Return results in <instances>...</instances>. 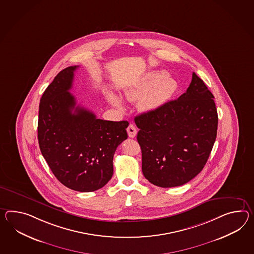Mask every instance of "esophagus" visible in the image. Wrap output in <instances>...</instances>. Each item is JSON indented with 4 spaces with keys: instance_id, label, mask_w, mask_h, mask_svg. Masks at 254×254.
<instances>
[{
    "instance_id": "1",
    "label": "esophagus",
    "mask_w": 254,
    "mask_h": 254,
    "mask_svg": "<svg viewBox=\"0 0 254 254\" xmlns=\"http://www.w3.org/2000/svg\"><path fill=\"white\" fill-rule=\"evenodd\" d=\"M127 134H128L129 137L133 138V137L136 136V129L134 125L130 124L129 126H128V127L127 128Z\"/></svg>"
}]
</instances>
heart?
<instances>
[{
    "label": "heart",
    "mask_w": 254,
    "mask_h": 254,
    "mask_svg": "<svg viewBox=\"0 0 254 254\" xmlns=\"http://www.w3.org/2000/svg\"><path fill=\"white\" fill-rule=\"evenodd\" d=\"M179 89L177 81L168 76L165 70H150L126 92L129 100L139 99V106L143 111L153 112L169 103ZM106 98L112 105L122 109L123 101L115 93H106Z\"/></svg>",
    "instance_id": "heart-1"
}]
</instances>
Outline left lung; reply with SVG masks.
Here are the masks:
<instances>
[{"label":"left lung","instance_id":"8db88e82","mask_svg":"<svg viewBox=\"0 0 254 254\" xmlns=\"http://www.w3.org/2000/svg\"><path fill=\"white\" fill-rule=\"evenodd\" d=\"M217 122L214 95L192 72L190 85L178 99L135 118L145 178L163 188L194 178L213 149Z\"/></svg>","mask_w":254,"mask_h":254}]
</instances>
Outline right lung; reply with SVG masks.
Segmentation results:
<instances>
[{"label":"right lung","instance_id":"1","mask_svg":"<svg viewBox=\"0 0 254 254\" xmlns=\"http://www.w3.org/2000/svg\"><path fill=\"white\" fill-rule=\"evenodd\" d=\"M79 66L62 69L40 99L37 138L50 170L63 186L93 192L113 176L116 149L127 138V121H107L80 105L68 91Z\"/></svg>","mask_w":254,"mask_h":254}]
</instances>
